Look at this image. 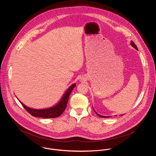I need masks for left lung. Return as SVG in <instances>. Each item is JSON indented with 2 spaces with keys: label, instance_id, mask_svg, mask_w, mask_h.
Wrapping results in <instances>:
<instances>
[{
  "label": "left lung",
  "instance_id": "obj_1",
  "mask_svg": "<svg viewBox=\"0 0 156 156\" xmlns=\"http://www.w3.org/2000/svg\"><path fill=\"white\" fill-rule=\"evenodd\" d=\"M131 45L133 47V48H134L135 49H136V50H138V48H137V46L135 45V44L134 43V42H133L132 41H131ZM94 112H96V114L99 116V117H102V118H108V117H110V116H102V115H99V114H98L96 112V111L94 110Z\"/></svg>",
  "mask_w": 156,
  "mask_h": 156
}]
</instances>
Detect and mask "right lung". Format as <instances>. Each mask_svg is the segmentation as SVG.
<instances>
[{
    "label": "right lung",
    "instance_id": "1",
    "mask_svg": "<svg viewBox=\"0 0 156 156\" xmlns=\"http://www.w3.org/2000/svg\"><path fill=\"white\" fill-rule=\"evenodd\" d=\"M76 86V84L73 83L71 85L67 90L65 91L63 96L61 98L60 101L54 106L42 109H36L32 108L26 106L21 101L20 102L23 105V107L27 110L31 115L36 117H41L43 119H50V118H55L60 116L65 110L66 104H67L70 95L73 91V88ZM18 99V98H17Z\"/></svg>",
    "mask_w": 156,
    "mask_h": 156
}]
</instances>
